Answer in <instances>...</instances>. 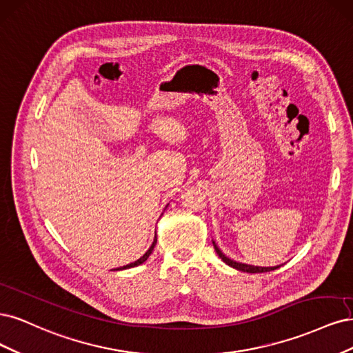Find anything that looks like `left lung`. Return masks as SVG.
Listing matches in <instances>:
<instances>
[{"instance_id": "8db88e82", "label": "left lung", "mask_w": 353, "mask_h": 353, "mask_svg": "<svg viewBox=\"0 0 353 353\" xmlns=\"http://www.w3.org/2000/svg\"><path fill=\"white\" fill-rule=\"evenodd\" d=\"M212 245H214L215 252H217V255L221 258L223 263H225L227 265H230V267H233V268H236V270H239V271H243V272H265V271H272V270H276V268L280 267V265H276V267H259V265H251V264L237 263V261H234V259H232V258H229V256H225V255L221 252V249L217 246V243H215L214 241H212Z\"/></svg>"}]
</instances>
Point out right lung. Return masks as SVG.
I'll return each mask as SVG.
<instances>
[{
	"label": "right lung",
	"instance_id": "right-lung-1",
	"mask_svg": "<svg viewBox=\"0 0 353 353\" xmlns=\"http://www.w3.org/2000/svg\"><path fill=\"white\" fill-rule=\"evenodd\" d=\"M155 245H157V233H155V239H154V242H152V245H151V248L148 249V251L138 259V261H134V263H130V264H128V265H124V267H120V268H116L114 271H119V270H128V268H133V267H138V265H141V264H143L145 261L150 258V255L152 254V251H154V248H155Z\"/></svg>",
	"mask_w": 353,
	"mask_h": 353
}]
</instances>
